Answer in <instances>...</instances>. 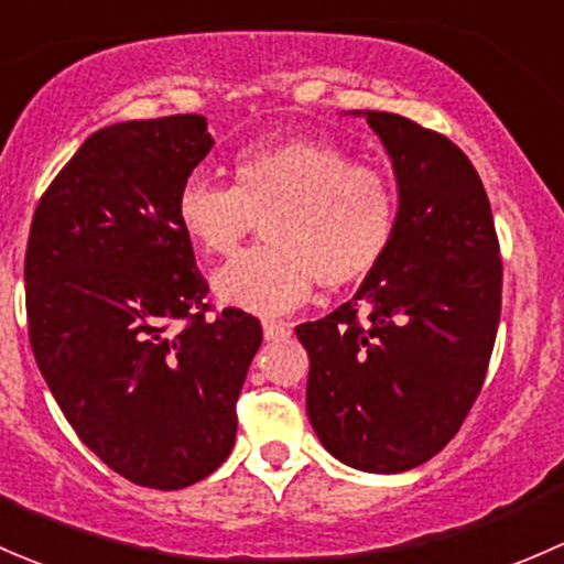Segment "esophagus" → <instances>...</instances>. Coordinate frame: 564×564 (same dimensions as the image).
<instances>
[{
    "mask_svg": "<svg viewBox=\"0 0 564 564\" xmlns=\"http://www.w3.org/2000/svg\"><path fill=\"white\" fill-rule=\"evenodd\" d=\"M263 336H265V341L288 339V336H290V325L288 323H280V321H265L263 323Z\"/></svg>",
    "mask_w": 564,
    "mask_h": 564,
    "instance_id": "obj_1",
    "label": "esophagus"
}]
</instances>
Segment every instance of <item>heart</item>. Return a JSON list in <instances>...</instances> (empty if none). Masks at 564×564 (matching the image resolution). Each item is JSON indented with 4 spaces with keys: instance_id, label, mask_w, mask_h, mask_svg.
Returning a JSON list of instances; mask_svg holds the SVG:
<instances>
[{
    "instance_id": "1",
    "label": "heart",
    "mask_w": 564,
    "mask_h": 564,
    "mask_svg": "<svg viewBox=\"0 0 564 564\" xmlns=\"http://www.w3.org/2000/svg\"><path fill=\"white\" fill-rule=\"evenodd\" d=\"M176 219L206 254H230L263 219L265 243L241 252L214 276L225 304L280 315L323 288L367 276L393 236L397 195L382 171L358 165L323 138H274L243 147L234 187L189 173Z\"/></svg>"
}]
</instances>
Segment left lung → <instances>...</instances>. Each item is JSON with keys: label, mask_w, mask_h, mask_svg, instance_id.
Instances as JSON below:
<instances>
[{"label": "left lung", "mask_w": 564, "mask_h": 564, "mask_svg": "<svg viewBox=\"0 0 564 564\" xmlns=\"http://www.w3.org/2000/svg\"><path fill=\"white\" fill-rule=\"evenodd\" d=\"M364 116L397 173L391 243L347 304L295 334L310 352L306 412L325 451L388 475L440 454L478 399L502 260L467 154L399 113Z\"/></svg>", "instance_id": "left-lung-1"}]
</instances>
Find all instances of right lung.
<instances>
[{
  "instance_id": "1",
  "label": "right lung",
  "mask_w": 564,
  "mask_h": 564,
  "mask_svg": "<svg viewBox=\"0 0 564 564\" xmlns=\"http://www.w3.org/2000/svg\"><path fill=\"white\" fill-rule=\"evenodd\" d=\"M212 147L197 113L97 130L40 197L23 260L29 341L56 404L113 473L162 491L234 451L263 341L234 306L208 321L176 219L178 187Z\"/></svg>"
}]
</instances>
